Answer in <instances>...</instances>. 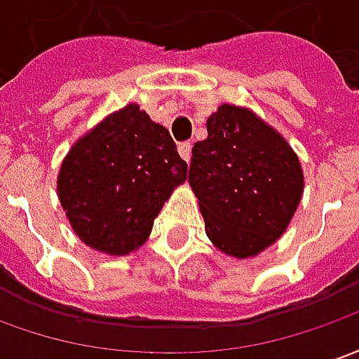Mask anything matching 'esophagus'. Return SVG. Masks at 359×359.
Returning a JSON list of instances; mask_svg holds the SVG:
<instances>
[{
    "instance_id": "1",
    "label": "esophagus",
    "mask_w": 359,
    "mask_h": 359,
    "mask_svg": "<svg viewBox=\"0 0 359 359\" xmlns=\"http://www.w3.org/2000/svg\"><path fill=\"white\" fill-rule=\"evenodd\" d=\"M179 155L189 163L191 161V156H192V142L191 141H184V142H180L179 144Z\"/></svg>"
}]
</instances>
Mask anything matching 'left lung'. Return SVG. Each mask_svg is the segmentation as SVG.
Instances as JSON below:
<instances>
[{
  "instance_id": "1",
  "label": "left lung",
  "mask_w": 359,
  "mask_h": 359,
  "mask_svg": "<svg viewBox=\"0 0 359 359\" xmlns=\"http://www.w3.org/2000/svg\"><path fill=\"white\" fill-rule=\"evenodd\" d=\"M206 130L189 170L206 236L229 256L250 258L288 229L304 191L300 161L280 133L242 107L220 105Z\"/></svg>"
}]
</instances>
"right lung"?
Here are the masks:
<instances>
[{"mask_svg":"<svg viewBox=\"0 0 359 359\" xmlns=\"http://www.w3.org/2000/svg\"><path fill=\"white\" fill-rule=\"evenodd\" d=\"M187 172L170 133L130 103L71 147L57 192L81 241L99 252L123 256L144 244Z\"/></svg>","mask_w":359,"mask_h":359,"instance_id":"obj_1","label":"right lung"}]
</instances>
